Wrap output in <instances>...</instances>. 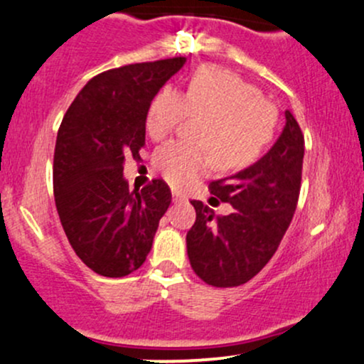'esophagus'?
Instances as JSON below:
<instances>
[{"label": "esophagus", "mask_w": 364, "mask_h": 364, "mask_svg": "<svg viewBox=\"0 0 364 364\" xmlns=\"http://www.w3.org/2000/svg\"><path fill=\"white\" fill-rule=\"evenodd\" d=\"M173 200L174 202H186V197H185V195L179 193V191L173 190Z\"/></svg>", "instance_id": "obj_1"}]
</instances>
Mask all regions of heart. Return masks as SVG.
<instances>
[{
	"label": "heart",
	"instance_id": "obj_1",
	"mask_svg": "<svg viewBox=\"0 0 364 364\" xmlns=\"http://www.w3.org/2000/svg\"><path fill=\"white\" fill-rule=\"evenodd\" d=\"M200 115L195 138L200 143L171 141L157 150L154 164L167 183L185 186L213 167L242 169L261 157L274 136L278 110L261 91L221 67H200L185 93L162 87L151 98L145 129L155 141L176 129L185 115Z\"/></svg>",
	"mask_w": 364,
	"mask_h": 364
}]
</instances>
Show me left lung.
Here are the masks:
<instances>
[{"mask_svg":"<svg viewBox=\"0 0 364 364\" xmlns=\"http://www.w3.org/2000/svg\"><path fill=\"white\" fill-rule=\"evenodd\" d=\"M304 136L292 112L269 151L240 173L210 183V193L233 205L215 218L193 200L197 219L186 233L190 264L213 287H238L254 278L277 252L301 191Z\"/></svg>","mask_w":364,"mask_h":364,"instance_id":"left-lung-1","label":"left lung"}]
</instances>
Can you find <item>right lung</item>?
<instances>
[{
	"instance_id": "1",
	"label": "right lung",
	"mask_w": 364,
	"mask_h": 364,
	"mask_svg": "<svg viewBox=\"0 0 364 364\" xmlns=\"http://www.w3.org/2000/svg\"><path fill=\"white\" fill-rule=\"evenodd\" d=\"M186 58L133 63L95 75L63 115L53 159L55 203L72 249L95 273L121 278L145 262L171 190H129L124 161L145 146L151 98Z\"/></svg>"
}]
</instances>
